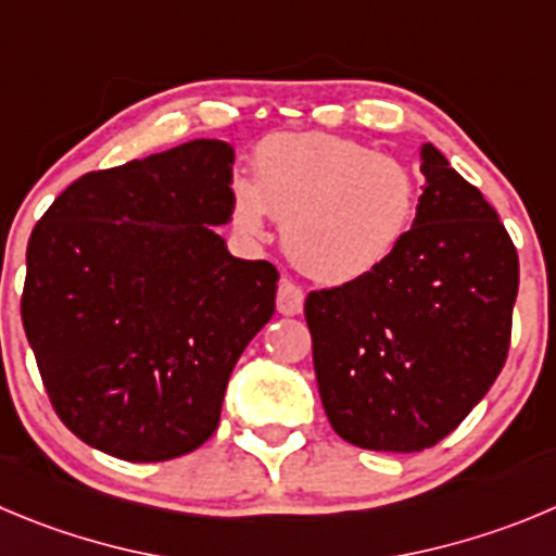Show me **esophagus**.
Segmentation results:
<instances>
[{
	"instance_id": "1",
	"label": "esophagus",
	"mask_w": 556,
	"mask_h": 556,
	"mask_svg": "<svg viewBox=\"0 0 556 556\" xmlns=\"http://www.w3.org/2000/svg\"><path fill=\"white\" fill-rule=\"evenodd\" d=\"M277 309L282 315H299L304 309V290L290 279H282L277 290Z\"/></svg>"
}]
</instances>
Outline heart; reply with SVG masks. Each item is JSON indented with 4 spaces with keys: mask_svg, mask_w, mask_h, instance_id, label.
Wrapping results in <instances>:
<instances>
[{
    "mask_svg": "<svg viewBox=\"0 0 556 556\" xmlns=\"http://www.w3.org/2000/svg\"><path fill=\"white\" fill-rule=\"evenodd\" d=\"M419 178L408 161L334 134H277L254 153L252 184L232 189V225L249 238L282 222L290 261L320 282L367 277L417 222Z\"/></svg>",
    "mask_w": 556,
    "mask_h": 556,
    "instance_id": "b5f03b06",
    "label": "heart"
}]
</instances>
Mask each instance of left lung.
I'll use <instances>...</instances> for the list:
<instances>
[{
    "label": "left lung",
    "mask_w": 556,
    "mask_h": 556,
    "mask_svg": "<svg viewBox=\"0 0 556 556\" xmlns=\"http://www.w3.org/2000/svg\"><path fill=\"white\" fill-rule=\"evenodd\" d=\"M417 222L367 277L304 302L331 428L378 453H419L485 397L510 349L518 254L494 207L433 144Z\"/></svg>",
    "instance_id": "8db88e82"
}]
</instances>
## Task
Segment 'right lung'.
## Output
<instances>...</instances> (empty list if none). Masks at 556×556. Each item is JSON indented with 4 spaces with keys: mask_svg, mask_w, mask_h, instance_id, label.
<instances>
[{
    "mask_svg": "<svg viewBox=\"0 0 556 556\" xmlns=\"http://www.w3.org/2000/svg\"><path fill=\"white\" fill-rule=\"evenodd\" d=\"M232 161L194 139L67 186L27 247L21 320L56 417L153 464L214 435L238 356L271 320L279 271L227 252Z\"/></svg>",
    "mask_w": 556,
    "mask_h": 556,
    "instance_id": "obj_1",
    "label": "right lung"
}]
</instances>
